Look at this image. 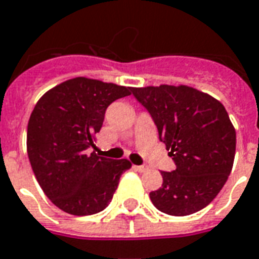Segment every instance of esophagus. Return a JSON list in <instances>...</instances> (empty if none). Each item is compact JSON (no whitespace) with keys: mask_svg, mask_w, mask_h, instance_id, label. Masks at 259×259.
I'll return each mask as SVG.
<instances>
[{"mask_svg":"<svg viewBox=\"0 0 259 259\" xmlns=\"http://www.w3.org/2000/svg\"><path fill=\"white\" fill-rule=\"evenodd\" d=\"M136 169H137L138 172H147L149 167L147 164H141V165H136Z\"/></svg>","mask_w":259,"mask_h":259,"instance_id":"34e87169","label":"esophagus"}]
</instances>
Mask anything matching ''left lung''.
Wrapping results in <instances>:
<instances>
[{
  "label": "left lung",
  "instance_id": "8db88e82",
  "mask_svg": "<svg viewBox=\"0 0 259 259\" xmlns=\"http://www.w3.org/2000/svg\"><path fill=\"white\" fill-rule=\"evenodd\" d=\"M155 122L175 169L161 171L152 204L171 216H187L214 200L230 177L236 133L226 108L208 94L181 85L132 88Z\"/></svg>",
  "mask_w": 259,
  "mask_h": 259
}]
</instances>
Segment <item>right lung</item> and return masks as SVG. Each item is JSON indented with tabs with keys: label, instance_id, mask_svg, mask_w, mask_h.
<instances>
[{
	"label": "right lung",
	"instance_id": "add662e5",
	"mask_svg": "<svg viewBox=\"0 0 259 259\" xmlns=\"http://www.w3.org/2000/svg\"><path fill=\"white\" fill-rule=\"evenodd\" d=\"M130 94L129 87L77 77L46 92L33 108L27 129L29 163L45 194L64 212H102L132 167L126 159L88 153L108 106Z\"/></svg>",
	"mask_w": 259,
	"mask_h": 259
}]
</instances>
